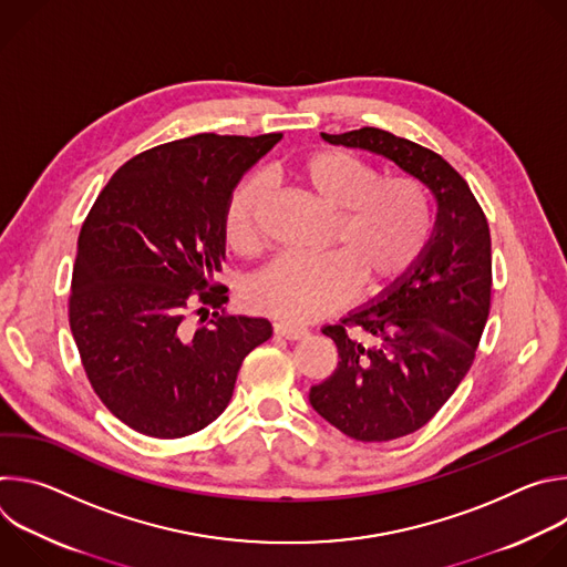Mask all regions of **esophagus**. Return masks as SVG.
<instances>
[{"instance_id":"34e87169","label":"esophagus","mask_w":567,"mask_h":567,"mask_svg":"<svg viewBox=\"0 0 567 567\" xmlns=\"http://www.w3.org/2000/svg\"><path fill=\"white\" fill-rule=\"evenodd\" d=\"M274 332H276V337H282L287 341H300L309 334L307 328H296V326H289V322H276Z\"/></svg>"}]
</instances>
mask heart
Segmentation results:
<instances>
[{
  "label": "heart",
  "mask_w": 567,
  "mask_h": 567,
  "mask_svg": "<svg viewBox=\"0 0 567 567\" xmlns=\"http://www.w3.org/2000/svg\"><path fill=\"white\" fill-rule=\"evenodd\" d=\"M280 175L316 206L332 213L328 251L334 256L276 260L249 285L247 300L254 309L289 326H305L346 305L357 282L363 291L392 285L426 251L433 210L415 179H379L374 168L339 150L291 156L280 166ZM262 195L258 179L239 182L228 195L221 219L228 249L237 254L256 249Z\"/></svg>",
  "instance_id": "heart-1"
}]
</instances>
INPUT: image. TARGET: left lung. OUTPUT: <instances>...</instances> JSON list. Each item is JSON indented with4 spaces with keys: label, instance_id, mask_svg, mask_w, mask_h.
Instances as JSON below:
<instances>
[{
    "label": "left lung",
    "instance_id": "1",
    "mask_svg": "<svg viewBox=\"0 0 567 567\" xmlns=\"http://www.w3.org/2000/svg\"><path fill=\"white\" fill-rule=\"evenodd\" d=\"M320 136L392 161L437 204L417 265L352 309L343 326L322 328L341 361L309 390L311 409L348 437L388 442L422 429L473 363L492 302L489 224L466 182L433 150L379 127ZM346 324L369 339L350 338Z\"/></svg>",
    "mask_w": 567,
    "mask_h": 567
}]
</instances>
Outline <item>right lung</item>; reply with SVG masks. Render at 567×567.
<instances>
[{
  "label": "right lung",
  "mask_w": 567,
  "mask_h": 567,
  "mask_svg": "<svg viewBox=\"0 0 567 567\" xmlns=\"http://www.w3.org/2000/svg\"><path fill=\"white\" fill-rule=\"evenodd\" d=\"M280 138L195 134L141 152L80 228L71 334L92 388L136 433L177 440L206 429L228 406L241 361L271 339L267 318L219 316L228 296L213 278L226 199ZM193 303L214 309L195 333L185 328Z\"/></svg>",
  "instance_id": "right-lung-1"
}]
</instances>
